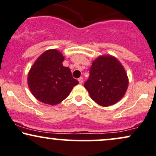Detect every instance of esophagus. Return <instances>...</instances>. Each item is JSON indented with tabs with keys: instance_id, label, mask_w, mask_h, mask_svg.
<instances>
[{
	"instance_id": "esophagus-1",
	"label": "esophagus",
	"mask_w": 156,
	"mask_h": 156,
	"mask_svg": "<svg viewBox=\"0 0 156 156\" xmlns=\"http://www.w3.org/2000/svg\"><path fill=\"white\" fill-rule=\"evenodd\" d=\"M78 82H79L80 84H81L83 82V77H80V78H78Z\"/></svg>"
}]
</instances>
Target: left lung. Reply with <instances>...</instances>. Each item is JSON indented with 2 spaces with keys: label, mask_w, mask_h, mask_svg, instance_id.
I'll list each match as a JSON object with an SVG mask.
<instances>
[{
  "label": "left lung",
  "mask_w": 156,
  "mask_h": 156,
  "mask_svg": "<svg viewBox=\"0 0 156 156\" xmlns=\"http://www.w3.org/2000/svg\"><path fill=\"white\" fill-rule=\"evenodd\" d=\"M84 83L91 98L103 107L115 104L124 96L129 79L124 67L112 56H99L92 62Z\"/></svg>",
  "instance_id": "8db88e82"
}]
</instances>
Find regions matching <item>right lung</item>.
I'll use <instances>...</instances> for the list:
<instances>
[{"mask_svg": "<svg viewBox=\"0 0 156 156\" xmlns=\"http://www.w3.org/2000/svg\"><path fill=\"white\" fill-rule=\"evenodd\" d=\"M62 54L57 49L46 51L36 59L27 76L33 96L45 104L55 105L65 99L78 81L70 68L63 66Z\"/></svg>", "mask_w": 156, "mask_h": 156, "instance_id": "obj_1", "label": "right lung"}]
</instances>
